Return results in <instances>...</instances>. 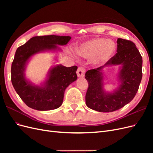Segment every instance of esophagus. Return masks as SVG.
<instances>
[{
  "mask_svg": "<svg viewBox=\"0 0 153 153\" xmlns=\"http://www.w3.org/2000/svg\"><path fill=\"white\" fill-rule=\"evenodd\" d=\"M85 72V69L84 68L79 67L78 68L77 71H76L77 76L78 77H80V78H83L84 76Z\"/></svg>",
  "mask_w": 153,
  "mask_h": 153,
  "instance_id": "esophagus-1",
  "label": "esophagus"
}]
</instances>
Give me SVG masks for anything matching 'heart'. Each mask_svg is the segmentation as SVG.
Instances as JSON below:
<instances>
[{
	"label": "heart",
	"instance_id": "obj_1",
	"mask_svg": "<svg viewBox=\"0 0 153 153\" xmlns=\"http://www.w3.org/2000/svg\"><path fill=\"white\" fill-rule=\"evenodd\" d=\"M115 50L116 46L113 41L98 38L82 43L77 48V52L84 57L92 58L96 64H103L112 58Z\"/></svg>",
	"mask_w": 153,
	"mask_h": 153
}]
</instances>
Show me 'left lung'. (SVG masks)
<instances>
[{
    "mask_svg": "<svg viewBox=\"0 0 153 153\" xmlns=\"http://www.w3.org/2000/svg\"><path fill=\"white\" fill-rule=\"evenodd\" d=\"M117 53L105 65L85 73L89 87L85 95L88 107L100 112H112L121 108L134 98L142 77V59L132 41L118 38ZM119 65L118 87L113 92H106L103 86V69Z\"/></svg>",
    "mask_w": 153,
    "mask_h": 153,
    "instance_id": "left-lung-1",
    "label": "left lung"
}]
</instances>
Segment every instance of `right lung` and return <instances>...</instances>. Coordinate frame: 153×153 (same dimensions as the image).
Masks as SVG:
<instances>
[{"label":"right lung","instance_id":"1","mask_svg":"<svg viewBox=\"0 0 153 153\" xmlns=\"http://www.w3.org/2000/svg\"><path fill=\"white\" fill-rule=\"evenodd\" d=\"M70 36L48 35L35 36L18 47L11 65V82L14 89L29 107L46 111L56 109L63 102L64 91L77 79V66L57 64L51 68L47 78L40 85L27 80L25 69L30 58L36 53L61 50L57 45H66Z\"/></svg>","mask_w":153,"mask_h":153}]
</instances>
